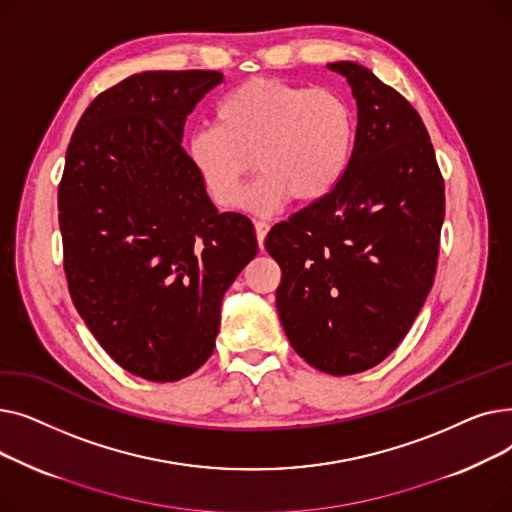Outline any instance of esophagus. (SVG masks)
<instances>
[{"label":"esophagus","instance_id":"esophagus-1","mask_svg":"<svg viewBox=\"0 0 512 512\" xmlns=\"http://www.w3.org/2000/svg\"><path fill=\"white\" fill-rule=\"evenodd\" d=\"M267 232H270V224H267L265 220H257V222H255V234H257L259 247H263V240H265Z\"/></svg>","mask_w":512,"mask_h":512}]
</instances>
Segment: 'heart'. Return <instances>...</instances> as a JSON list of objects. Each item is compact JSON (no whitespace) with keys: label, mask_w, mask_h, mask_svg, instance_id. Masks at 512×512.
Wrapping results in <instances>:
<instances>
[{"label":"heart","mask_w":512,"mask_h":512,"mask_svg":"<svg viewBox=\"0 0 512 512\" xmlns=\"http://www.w3.org/2000/svg\"><path fill=\"white\" fill-rule=\"evenodd\" d=\"M355 132L342 93L255 76L215 105V126L188 132L184 157L218 207L240 203L255 160L264 174L242 203L270 213L288 197H328L351 166Z\"/></svg>","instance_id":"heart-1"}]
</instances>
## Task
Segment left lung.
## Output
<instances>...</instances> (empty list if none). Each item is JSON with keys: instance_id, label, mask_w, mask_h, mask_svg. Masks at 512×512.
Returning <instances> with one entry per match:
<instances>
[{"instance_id": "8db88e82", "label": "left lung", "mask_w": 512, "mask_h": 512, "mask_svg": "<svg viewBox=\"0 0 512 512\" xmlns=\"http://www.w3.org/2000/svg\"><path fill=\"white\" fill-rule=\"evenodd\" d=\"M357 99L351 166L334 191L265 238L282 270L276 305L309 365L353 375L411 330L440 253L444 178L415 107L355 62H334Z\"/></svg>"}]
</instances>
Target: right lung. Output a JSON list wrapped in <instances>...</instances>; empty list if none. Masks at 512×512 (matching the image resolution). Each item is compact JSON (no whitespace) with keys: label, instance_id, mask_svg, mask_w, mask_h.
Instances as JSON below:
<instances>
[{"label":"right lung","instance_id":"add662e5","mask_svg":"<svg viewBox=\"0 0 512 512\" xmlns=\"http://www.w3.org/2000/svg\"><path fill=\"white\" fill-rule=\"evenodd\" d=\"M215 70L141 72L78 120L58 186L72 303L120 367L178 382L213 353L222 297L257 255L253 222L211 203L182 147Z\"/></svg>","mask_w":512,"mask_h":512}]
</instances>
